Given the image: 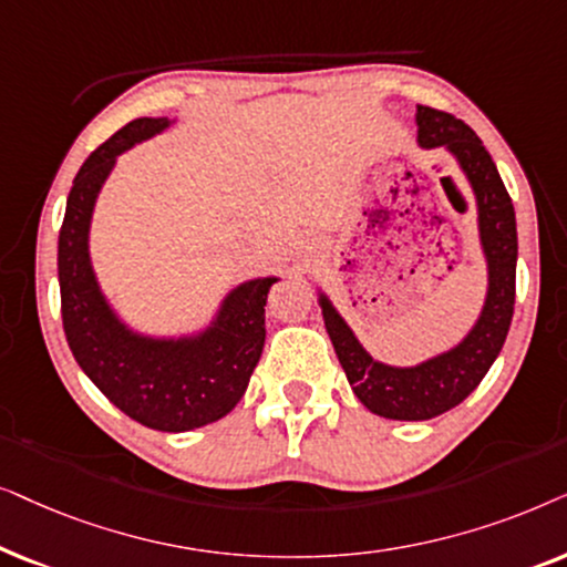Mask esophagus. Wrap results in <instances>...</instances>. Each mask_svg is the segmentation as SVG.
<instances>
[{
	"label": "esophagus",
	"instance_id": "obj_1",
	"mask_svg": "<svg viewBox=\"0 0 567 567\" xmlns=\"http://www.w3.org/2000/svg\"><path fill=\"white\" fill-rule=\"evenodd\" d=\"M316 254H319V246H313V244H311V246H306V256H308V261H311Z\"/></svg>",
	"mask_w": 567,
	"mask_h": 567
}]
</instances>
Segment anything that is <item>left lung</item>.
<instances>
[{
  "label": "left lung",
  "instance_id": "1",
  "mask_svg": "<svg viewBox=\"0 0 567 567\" xmlns=\"http://www.w3.org/2000/svg\"><path fill=\"white\" fill-rule=\"evenodd\" d=\"M417 145L422 150H446L472 188L477 207V236L487 267V290L477 319L470 331L449 350L425 358L414 365H391L373 358L350 323L342 319L331 298L316 290L331 344L344 368L347 381L365 410L386 420L420 422L462 404L485 379L503 350L516 300V213L505 192L493 157L462 118L451 113L417 105Z\"/></svg>",
  "mask_w": 567,
  "mask_h": 567
}]
</instances>
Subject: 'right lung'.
Here are the masks:
<instances>
[{
	"label": "right lung",
	"mask_w": 567,
	"mask_h": 567,
	"mask_svg": "<svg viewBox=\"0 0 567 567\" xmlns=\"http://www.w3.org/2000/svg\"><path fill=\"white\" fill-rule=\"evenodd\" d=\"M173 124L168 116L130 121L74 176L59 233V290L66 342L105 399L140 425L186 433L225 417L246 394L267 337L264 306L279 277L233 285L205 327L181 334L140 331L113 308L90 256L97 196L118 155Z\"/></svg>",
	"instance_id": "obj_1"
}]
</instances>
